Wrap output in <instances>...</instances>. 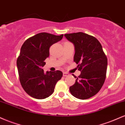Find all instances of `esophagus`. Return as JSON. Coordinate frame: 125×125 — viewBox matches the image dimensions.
<instances>
[{"label": "esophagus", "mask_w": 125, "mask_h": 125, "mask_svg": "<svg viewBox=\"0 0 125 125\" xmlns=\"http://www.w3.org/2000/svg\"><path fill=\"white\" fill-rule=\"evenodd\" d=\"M63 76H69V74L68 73H66V72H63Z\"/></svg>", "instance_id": "34e87169"}]
</instances>
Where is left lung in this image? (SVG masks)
I'll list each match as a JSON object with an SVG mask.
<instances>
[{
	"label": "left lung",
	"instance_id": "8db88e82",
	"mask_svg": "<svg viewBox=\"0 0 125 125\" xmlns=\"http://www.w3.org/2000/svg\"><path fill=\"white\" fill-rule=\"evenodd\" d=\"M66 38L73 43L75 53L74 62L81 73L73 85L69 87L73 96L87 99L99 92L106 75L107 59L102 46L94 37L83 32L65 34Z\"/></svg>",
	"mask_w": 125,
	"mask_h": 125
}]
</instances>
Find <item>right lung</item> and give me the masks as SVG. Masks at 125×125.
<instances>
[{"mask_svg":"<svg viewBox=\"0 0 125 125\" xmlns=\"http://www.w3.org/2000/svg\"><path fill=\"white\" fill-rule=\"evenodd\" d=\"M63 36L40 33L28 39L21 46L16 62L20 82L24 90L32 97L43 99L51 96L56 83L62 77L61 71L45 73L42 67L49 56L50 47Z\"/></svg>","mask_w":125,"mask_h":125,"instance_id":"obj_1","label":"right lung"}]
</instances>
